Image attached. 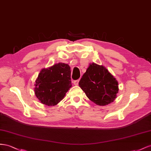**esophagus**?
I'll return each mask as SVG.
<instances>
[{"mask_svg":"<svg viewBox=\"0 0 151 151\" xmlns=\"http://www.w3.org/2000/svg\"><path fill=\"white\" fill-rule=\"evenodd\" d=\"M78 83H79V80L73 81V83H74L75 85H78Z\"/></svg>","mask_w":151,"mask_h":151,"instance_id":"esophagus-1","label":"esophagus"}]
</instances>
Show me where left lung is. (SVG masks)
Returning <instances> with one entry per match:
<instances>
[{
  "mask_svg": "<svg viewBox=\"0 0 151 151\" xmlns=\"http://www.w3.org/2000/svg\"><path fill=\"white\" fill-rule=\"evenodd\" d=\"M80 87L90 101L99 106L113 102L118 92V83L107 69L97 64H90L79 81Z\"/></svg>",
  "mask_w": 151,
  "mask_h": 151,
  "instance_id": "obj_1",
  "label": "left lung"
}]
</instances>
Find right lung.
<instances>
[{
  "label": "right lung",
  "instance_id": "right-lung-1",
  "mask_svg": "<svg viewBox=\"0 0 151 151\" xmlns=\"http://www.w3.org/2000/svg\"><path fill=\"white\" fill-rule=\"evenodd\" d=\"M35 86V96L43 104L56 105L72 86L70 67L66 64L58 63L43 69Z\"/></svg>",
  "mask_w": 151,
  "mask_h": 151
}]
</instances>
